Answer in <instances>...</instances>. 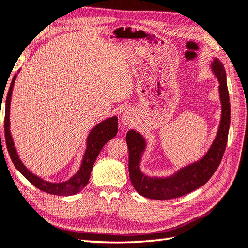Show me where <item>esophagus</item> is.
<instances>
[{
	"label": "esophagus",
	"mask_w": 248,
	"mask_h": 248,
	"mask_svg": "<svg viewBox=\"0 0 248 248\" xmlns=\"http://www.w3.org/2000/svg\"><path fill=\"white\" fill-rule=\"evenodd\" d=\"M134 113L132 110H129V109H125L123 115H121V121H123V124L124 125H131L134 123Z\"/></svg>",
	"instance_id": "esophagus-1"
}]
</instances>
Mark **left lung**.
Instances as JSON below:
<instances>
[{
  "label": "left lung",
  "mask_w": 248,
  "mask_h": 248,
  "mask_svg": "<svg viewBox=\"0 0 248 248\" xmlns=\"http://www.w3.org/2000/svg\"><path fill=\"white\" fill-rule=\"evenodd\" d=\"M210 66L219 82L218 92L221 103V117L216 137L201 159L181 168L167 177L145 175L140 166L146 149V140L138 131L130 130L127 133L125 140L129 148V175L134 189L140 196L155 200H169L187 195L204 185L219 166L229 132L230 101L224 65L219 59L214 58Z\"/></svg>",
  "instance_id": "1"
}]
</instances>
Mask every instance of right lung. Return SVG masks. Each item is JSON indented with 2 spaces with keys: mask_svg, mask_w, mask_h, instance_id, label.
Masks as SVG:
<instances>
[{
  "mask_svg": "<svg viewBox=\"0 0 248 248\" xmlns=\"http://www.w3.org/2000/svg\"><path fill=\"white\" fill-rule=\"evenodd\" d=\"M20 70L18 71V73ZM17 74L13 77L12 84L9 86V90L6 96V102H5V120H4V131H5V140H6V146L9 156H11L14 166L20 172L22 175L26 177L32 185L40 189L42 191H45L50 195L56 196H72L76 195L84 188L89 182L90 173L92 167L99 156L101 149L103 148L104 145L108 142L109 140L116 137L118 131V118L113 116L110 118H106L102 120L101 123L95 124L93 128L90 130V132L87 137L86 140V150L82 157L79 170L70 179L61 183H51L47 182L45 179L41 178L40 176L33 174L30 170L24 166L21 159L19 158L17 149L15 147L14 140L11 134V101L15 81H16ZM1 138V132H0Z\"/></svg>",
  "mask_w": 248,
  "mask_h": 248,
  "instance_id": "obj_1",
  "label": "right lung"
}]
</instances>
